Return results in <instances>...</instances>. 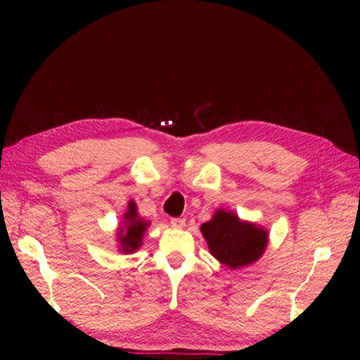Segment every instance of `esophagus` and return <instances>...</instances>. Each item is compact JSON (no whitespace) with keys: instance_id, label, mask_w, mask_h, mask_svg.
Instances as JSON below:
<instances>
[{"instance_id":"1","label":"esophagus","mask_w":360,"mask_h":360,"mask_svg":"<svg viewBox=\"0 0 360 360\" xmlns=\"http://www.w3.org/2000/svg\"><path fill=\"white\" fill-rule=\"evenodd\" d=\"M169 224H172L173 229H182L186 225V221H184V219H181V217H174V219H172V222H169Z\"/></svg>"}]
</instances>
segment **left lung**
I'll return each mask as SVG.
<instances>
[{
    "instance_id": "1",
    "label": "left lung",
    "mask_w": 360,
    "mask_h": 360,
    "mask_svg": "<svg viewBox=\"0 0 360 360\" xmlns=\"http://www.w3.org/2000/svg\"><path fill=\"white\" fill-rule=\"evenodd\" d=\"M202 233L210 252L225 266H246L259 260L268 243V231L251 222H243L231 211L219 210L211 221L202 224Z\"/></svg>"
}]
</instances>
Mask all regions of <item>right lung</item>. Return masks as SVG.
I'll use <instances>...</instances> for the list:
<instances>
[{
	"instance_id": "add662e5",
	"label": "right lung",
	"mask_w": 360,
	"mask_h": 360,
	"mask_svg": "<svg viewBox=\"0 0 360 360\" xmlns=\"http://www.w3.org/2000/svg\"><path fill=\"white\" fill-rule=\"evenodd\" d=\"M149 227L148 221H143L138 216L135 202L129 203V210L124 214V227L117 231V241L120 243V251L125 254L135 252L143 245V236L146 229Z\"/></svg>"
}]
</instances>
